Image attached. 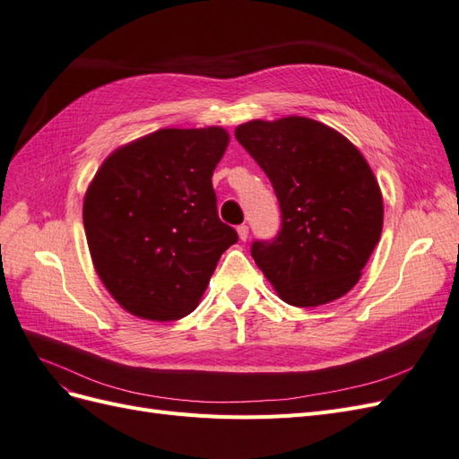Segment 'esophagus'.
<instances>
[{
  "label": "esophagus",
  "instance_id": "obj_1",
  "mask_svg": "<svg viewBox=\"0 0 459 459\" xmlns=\"http://www.w3.org/2000/svg\"><path fill=\"white\" fill-rule=\"evenodd\" d=\"M238 235H239L241 241H247V238H248V226L241 224V226L238 228Z\"/></svg>",
  "mask_w": 459,
  "mask_h": 459
}]
</instances>
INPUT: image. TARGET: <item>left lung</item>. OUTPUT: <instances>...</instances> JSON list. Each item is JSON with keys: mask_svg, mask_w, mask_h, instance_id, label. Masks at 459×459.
Returning a JSON list of instances; mask_svg holds the SVG:
<instances>
[{"mask_svg": "<svg viewBox=\"0 0 459 459\" xmlns=\"http://www.w3.org/2000/svg\"><path fill=\"white\" fill-rule=\"evenodd\" d=\"M238 142L266 172L281 231L253 245L256 266L290 307L314 308L359 281L383 231V195L359 149L307 117L248 120Z\"/></svg>", "mask_w": 459, "mask_h": 459, "instance_id": "left-lung-1", "label": "left lung"}]
</instances>
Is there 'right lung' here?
Masks as SVG:
<instances>
[{
    "instance_id": "add662e5",
    "label": "right lung",
    "mask_w": 459,
    "mask_h": 459,
    "mask_svg": "<svg viewBox=\"0 0 459 459\" xmlns=\"http://www.w3.org/2000/svg\"><path fill=\"white\" fill-rule=\"evenodd\" d=\"M228 145L221 126L162 128L120 145L95 172L82 206L90 256L128 314L151 322L191 314L238 243L212 189Z\"/></svg>"
}]
</instances>
